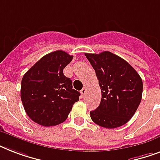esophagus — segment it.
Instances as JSON below:
<instances>
[{
  "label": "esophagus",
  "instance_id": "34e87169",
  "mask_svg": "<svg viewBox=\"0 0 160 160\" xmlns=\"http://www.w3.org/2000/svg\"><path fill=\"white\" fill-rule=\"evenodd\" d=\"M86 91H87V89H86V87H84L82 90H80V93H81V95H85V94H86Z\"/></svg>",
  "mask_w": 160,
  "mask_h": 160
}]
</instances>
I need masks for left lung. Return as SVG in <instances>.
<instances>
[{
  "label": "left lung",
  "mask_w": 160,
  "mask_h": 160,
  "mask_svg": "<svg viewBox=\"0 0 160 160\" xmlns=\"http://www.w3.org/2000/svg\"><path fill=\"white\" fill-rule=\"evenodd\" d=\"M85 56L95 70L102 95L100 105L90 112V118L108 129L124 125L141 101V77L126 60L109 51Z\"/></svg>",
  "instance_id": "left-lung-1"
}]
</instances>
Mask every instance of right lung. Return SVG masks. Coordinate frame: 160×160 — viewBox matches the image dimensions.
I'll use <instances>...</instances> for the list:
<instances>
[{"instance_id": "1", "label": "right lung", "mask_w": 160, "mask_h": 160, "mask_svg": "<svg viewBox=\"0 0 160 160\" xmlns=\"http://www.w3.org/2000/svg\"><path fill=\"white\" fill-rule=\"evenodd\" d=\"M73 55L63 51L49 53L40 59L21 80V97L24 109L34 122L55 126L67 119L80 94L63 70Z\"/></svg>"}]
</instances>
